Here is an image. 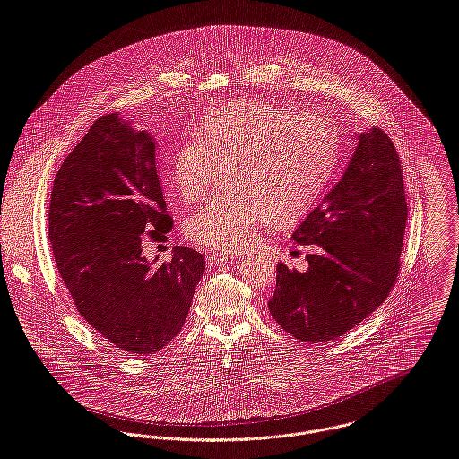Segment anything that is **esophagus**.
Wrapping results in <instances>:
<instances>
[{"label":"esophagus","instance_id":"1","mask_svg":"<svg viewBox=\"0 0 459 459\" xmlns=\"http://www.w3.org/2000/svg\"><path fill=\"white\" fill-rule=\"evenodd\" d=\"M235 256L233 255H230V253H221V251H210L208 255H206V260L210 262V264H224V262H230V260H233Z\"/></svg>","mask_w":459,"mask_h":459}]
</instances>
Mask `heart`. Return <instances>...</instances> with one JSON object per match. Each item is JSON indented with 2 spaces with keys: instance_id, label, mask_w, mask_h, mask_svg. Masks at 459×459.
Returning a JSON list of instances; mask_svg holds the SVG:
<instances>
[{
  "instance_id": "obj_1",
  "label": "heart",
  "mask_w": 459,
  "mask_h": 459,
  "mask_svg": "<svg viewBox=\"0 0 459 459\" xmlns=\"http://www.w3.org/2000/svg\"><path fill=\"white\" fill-rule=\"evenodd\" d=\"M338 152L334 125L313 112L260 101H235L204 116L194 139L172 158L170 183L194 201L224 165L231 186L185 222L190 240L221 249L246 247L273 213L285 222L316 201Z\"/></svg>"
}]
</instances>
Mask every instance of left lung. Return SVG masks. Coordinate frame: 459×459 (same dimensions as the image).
Segmentation results:
<instances>
[{"instance_id":"left-lung-1","label":"left lung","mask_w":459,"mask_h":459,"mask_svg":"<svg viewBox=\"0 0 459 459\" xmlns=\"http://www.w3.org/2000/svg\"><path fill=\"white\" fill-rule=\"evenodd\" d=\"M408 204L399 153L372 128L342 179L292 238L315 246L305 273L278 262L271 315L301 342L340 338L388 298L401 271Z\"/></svg>"}]
</instances>
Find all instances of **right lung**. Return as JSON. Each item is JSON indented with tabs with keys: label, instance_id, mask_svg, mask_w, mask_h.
Here are the masks:
<instances>
[{
	"label": "right lung",
	"instance_id": "right-lung-1",
	"mask_svg": "<svg viewBox=\"0 0 459 459\" xmlns=\"http://www.w3.org/2000/svg\"><path fill=\"white\" fill-rule=\"evenodd\" d=\"M154 143L119 114L100 117L53 179L49 242L76 311L114 347L153 354L183 327L204 273L201 253L176 246L150 264L146 240L172 230Z\"/></svg>",
	"mask_w": 459,
	"mask_h": 459
}]
</instances>
